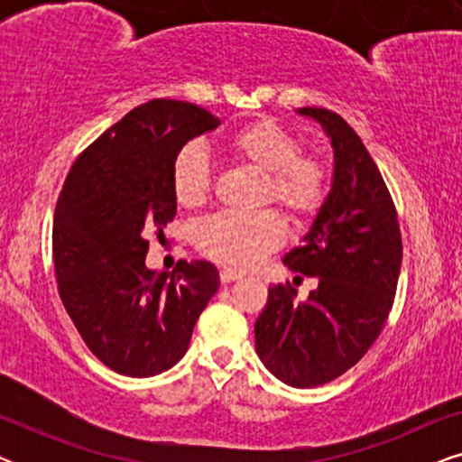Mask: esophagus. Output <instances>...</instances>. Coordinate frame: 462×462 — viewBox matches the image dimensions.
Segmentation results:
<instances>
[{"instance_id": "obj_1", "label": "esophagus", "mask_w": 462, "mask_h": 462, "mask_svg": "<svg viewBox=\"0 0 462 462\" xmlns=\"http://www.w3.org/2000/svg\"><path fill=\"white\" fill-rule=\"evenodd\" d=\"M242 273H237V271H231V269H223L220 271V282L223 283H231V282H237L242 280Z\"/></svg>"}]
</instances>
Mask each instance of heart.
Here are the masks:
<instances>
[{
    "label": "heart",
    "mask_w": 462,
    "mask_h": 462,
    "mask_svg": "<svg viewBox=\"0 0 462 462\" xmlns=\"http://www.w3.org/2000/svg\"><path fill=\"white\" fill-rule=\"evenodd\" d=\"M300 141L273 119H256L225 141L231 162L263 174L261 199L273 201L296 225L309 223L324 206L330 176L315 153H300ZM170 182L182 208H199L210 198L212 168L206 151L189 143L174 155ZM198 248L225 267L248 269L283 242V223L275 210L254 214L218 212L195 233Z\"/></svg>",
    "instance_id": "b5f03b06"
}]
</instances>
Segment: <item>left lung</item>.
<instances>
[{"mask_svg":"<svg viewBox=\"0 0 462 462\" xmlns=\"http://www.w3.org/2000/svg\"><path fill=\"white\" fill-rule=\"evenodd\" d=\"M334 149L332 189L305 244L283 264L318 277L305 302L290 283L269 288L254 326L256 353L290 387L311 389L353 368L374 345L393 307L402 267L395 204L362 138L338 113L302 106Z\"/></svg>","mask_w":462,"mask_h":462,"instance_id":"obj_1","label":"left lung"}]
</instances>
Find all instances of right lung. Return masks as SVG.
<instances>
[{"label": "right lung", "mask_w": 462, "mask_h": 462, "mask_svg": "<svg viewBox=\"0 0 462 462\" xmlns=\"http://www.w3.org/2000/svg\"><path fill=\"white\" fill-rule=\"evenodd\" d=\"M218 124L198 105L149 100L100 134L62 185L52 226L60 300L88 349L117 374L172 368L220 286L208 261H180L172 273L144 267L147 233L176 217L174 155Z\"/></svg>", "instance_id": "add662e5"}]
</instances>
